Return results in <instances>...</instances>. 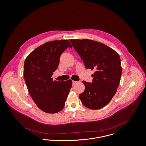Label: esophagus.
Here are the masks:
<instances>
[{"mask_svg":"<svg viewBox=\"0 0 146 146\" xmlns=\"http://www.w3.org/2000/svg\"><path fill=\"white\" fill-rule=\"evenodd\" d=\"M78 82L77 81H73V84H76Z\"/></svg>","mask_w":146,"mask_h":146,"instance_id":"34e87169","label":"esophagus"}]
</instances>
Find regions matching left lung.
Wrapping results in <instances>:
<instances>
[{
    "instance_id": "1",
    "label": "left lung",
    "mask_w": 146,
    "mask_h": 146,
    "mask_svg": "<svg viewBox=\"0 0 146 146\" xmlns=\"http://www.w3.org/2000/svg\"><path fill=\"white\" fill-rule=\"evenodd\" d=\"M86 69L94 70L91 83L83 81L85 90L79 95L83 105L97 110L108 105L116 92L122 68L119 55L101 42L84 39L70 40Z\"/></svg>"
}]
</instances>
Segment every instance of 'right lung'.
Returning a JSON list of instances; mask_svg holds the SVG:
<instances>
[{"mask_svg": "<svg viewBox=\"0 0 146 146\" xmlns=\"http://www.w3.org/2000/svg\"><path fill=\"white\" fill-rule=\"evenodd\" d=\"M68 47L72 48L67 40L48 42L35 49L25 60L23 76L29 92L38 108L45 113L61 111L72 87L70 80L53 81L51 78L61 55Z\"/></svg>", "mask_w": 146, "mask_h": 146, "instance_id": "add662e5", "label": "right lung"}]
</instances>
